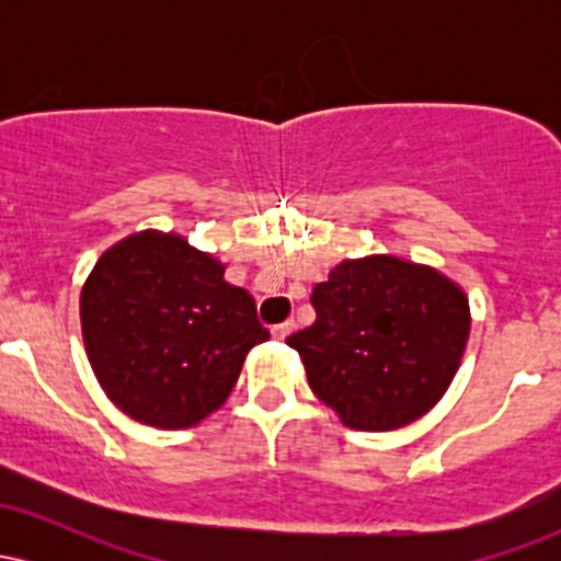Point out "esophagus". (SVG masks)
<instances>
[{"mask_svg": "<svg viewBox=\"0 0 561 561\" xmlns=\"http://www.w3.org/2000/svg\"><path fill=\"white\" fill-rule=\"evenodd\" d=\"M293 321H282V324H276V327H272V334L276 340H285L289 332H293Z\"/></svg>", "mask_w": 561, "mask_h": 561, "instance_id": "esophagus-1", "label": "esophagus"}]
</instances>
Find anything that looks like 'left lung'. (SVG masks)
Wrapping results in <instances>:
<instances>
[{
	"instance_id": "8db88e82",
	"label": "left lung",
	"mask_w": 561,
	"mask_h": 561,
	"mask_svg": "<svg viewBox=\"0 0 561 561\" xmlns=\"http://www.w3.org/2000/svg\"><path fill=\"white\" fill-rule=\"evenodd\" d=\"M311 302L317 321L287 345L345 427H405L446 396L472 324L467 293L446 274L398 255L347 259Z\"/></svg>"
}]
</instances>
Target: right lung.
<instances>
[{"instance_id":"obj_1","label":"right lung","mask_w":561,"mask_h":561,"mask_svg":"<svg viewBox=\"0 0 561 561\" xmlns=\"http://www.w3.org/2000/svg\"><path fill=\"white\" fill-rule=\"evenodd\" d=\"M182 234L145 229L107 248L81 287V334L105 396L158 430L221 409L250 347L266 343L255 300Z\"/></svg>"}]
</instances>
